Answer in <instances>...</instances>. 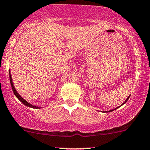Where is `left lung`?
I'll use <instances>...</instances> for the list:
<instances>
[{"label": "left lung", "mask_w": 150, "mask_h": 150, "mask_svg": "<svg viewBox=\"0 0 150 150\" xmlns=\"http://www.w3.org/2000/svg\"><path fill=\"white\" fill-rule=\"evenodd\" d=\"M130 96H131V95H130ZM130 96H128V98H127V99H126V100H125V102H123V103H122V104H121V105H120V107H121V106H122V105H123V104H125V102H127V101H128V99H129ZM117 107V108L114 109V110H109V111H107V112H112V111H114V110H116V109L119 108V107Z\"/></svg>", "instance_id": "obj_1"}]
</instances>
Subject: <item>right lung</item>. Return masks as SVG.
Here are the masks:
<instances>
[{
    "label": "right lung",
    "instance_id": "add662e5",
    "mask_svg": "<svg viewBox=\"0 0 150 150\" xmlns=\"http://www.w3.org/2000/svg\"><path fill=\"white\" fill-rule=\"evenodd\" d=\"M9 78H10V82H11V88H12V90H13V93H14L15 96H16V98H17L18 99H19V101H20L21 102H22V104H25V106H27V107H31V108H34V109H40V108H42V107H37V106H35V105H33V104H31L30 103H29V102H27L25 99H24L22 97V96H20V95L18 93V92L16 91V88H15L14 86H13V81H12V78H11V72L9 70Z\"/></svg>",
    "mask_w": 150,
    "mask_h": 150
}]
</instances>
